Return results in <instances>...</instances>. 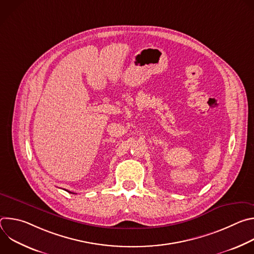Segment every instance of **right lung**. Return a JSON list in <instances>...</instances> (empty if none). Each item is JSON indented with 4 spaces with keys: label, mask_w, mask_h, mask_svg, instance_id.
<instances>
[{
    "label": "right lung",
    "mask_w": 254,
    "mask_h": 254,
    "mask_svg": "<svg viewBox=\"0 0 254 254\" xmlns=\"http://www.w3.org/2000/svg\"><path fill=\"white\" fill-rule=\"evenodd\" d=\"M69 192V191H68ZM69 193H72V192H69ZM72 194H74V193H72Z\"/></svg>",
    "instance_id": "obj_1"
}]
</instances>
